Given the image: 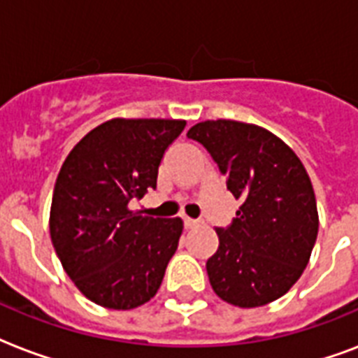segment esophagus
<instances>
[{
    "mask_svg": "<svg viewBox=\"0 0 358 358\" xmlns=\"http://www.w3.org/2000/svg\"><path fill=\"white\" fill-rule=\"evenodd\" d=\"M184 227L187 230L195 229V227H199V221H195V219H189V217H184Z\"/></svg>",
    "mask_w": 358,
    "mask_h": 358,
    "instance_id": "1",
    "label": "esophagus"
}]
</instances>
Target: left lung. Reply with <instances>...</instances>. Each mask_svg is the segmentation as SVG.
Instances as JSON below:
<instances>
[{
	"mask_svg": "<svg viewBox=\"0 0 358 358\" xmlns=\"http://www.w3.org/2000/svg\"><path fill=\"white\" fill-rule=\"evenodd\" d=\"M187 137L210 152L227 189L241 201L232 224L215 229L217 252L206 262L213 292L241 308L282 297L305 271L320 227L306 169L256 124L204 120Z\"/></svg>",
	"mask_w": 358,
	"mask_h": 358,
	"instance_id": "obj_1",
	"label": "left lung"
}]
</instances>
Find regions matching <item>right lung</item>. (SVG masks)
Here are the masks:
<instances>
[{
    "label": "right lung",
    "mask_w": 358,
    "mask_h": 358,
    "mask_svg": "<svg viewBox=\"0 0 358 358\" xmlns=\"http://www.w3.org/2000/svg\"><path fill=\"white\" fill-rule=\"evenodd\" d=\"M185 120L111 119L91 129L59 171L50 210L53 249L87 299L113 310L157 294L178 249L182 219L128 208L156 189L157 169Z\"/></svg>",
    "instance_id": "right-lung-1"
}]
</instances>
